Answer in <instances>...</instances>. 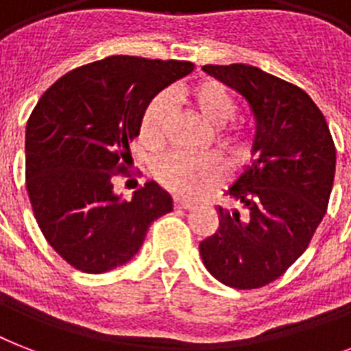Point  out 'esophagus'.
<instances>
[{
    "mask_svg": "<svg viewBox=\"0 0 351 351\" xmlns=\"http://www.w3.org/2000/svg\"><path fill=\"white\" fill-rule=\"evenodd\" d=\"M175 208L176 209H191L193 208V204L191 202H187V200H180V198H175Z\"/></svg>",
    "mask_w": 351,
    "mask_h": 351,
    "instance_id": "obj_1",
    "label": "esophagus"
}]
</instances>
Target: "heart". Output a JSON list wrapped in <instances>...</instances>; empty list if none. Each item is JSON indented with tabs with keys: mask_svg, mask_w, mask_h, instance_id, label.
<instances>
[{
	"mask_svg": "<svg viewBox=\"0 0 351 351\" xmlns=\"http://www.w3.org/2000/svg\"><path fill=\"white\" fill-rule=\"evenodd\" d=\"M187 100L204 120L222 129V140L237 158L250 153L251 138L244 127L226 123L237 114V100L224 85L215 80H202L186 89ZM171 112L169 93H160L149 101L140 120V140L147 149L156 151L165 142V123ZM226 175L224 160L219 154L193 156L186 153H173L165 156L154 169V176L165 189L180 197H197L209 186L220 182Z\"/></svg>",
	"mask_w": 351,
	"mask_h": 351,
	"instance_id": "b5f03b06",
	"label": "heart"
}]
</instances>
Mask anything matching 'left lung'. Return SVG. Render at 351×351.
<instances>
[{
    "instance_id": "obj_1",
    "label": "left lung",
    "mask_w": 351,
    "mask_h": 351,
    "mask_svg": "<svg viewBox=\"0 0 351 351\" xmlns=\"http://www.w3.org/2000/svg\"><path fill=\"white\" fill-rule=\"evenodd\" d=\"M204 71L250 104L255 160L228 189L239 209H217L219 230L200 242L204 266L226 286L255 289L299 258L326 215L335 143L326 118L297 85L244 63Z\"/></svg>"
}]
</instances>
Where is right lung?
I'll return each instance as SVG.
<instances>
[{
    "mask_svg": "<svg viewBox=\"0 0 351 351\" xmlns=\"http://www.w3.org/2000/svg\"><path fill=\"white\" fill-rule=\"evenodd\" d=\"M191 62L109 56L52 84L27 121V193L52 250L84 273L123 266L173 198L147 182L123 200L112 178L127 175L129 143L160 90L193 71Z\"/></svg>",
    "mask_w": 351,
    "mask_h": 351,
    "instance_id": "right-lung-1",
    "label": "right lung"
}]
</instances>
